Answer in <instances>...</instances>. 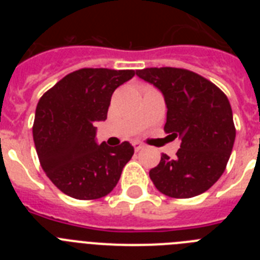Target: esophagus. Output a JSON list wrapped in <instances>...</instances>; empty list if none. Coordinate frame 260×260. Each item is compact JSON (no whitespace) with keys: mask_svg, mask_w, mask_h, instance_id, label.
I'll return each mask as SVG.
<instances>
[{"mask_svg":"<svg viewBox=\"0 0 260 260\" xmlns=\"http://www.w3.org/2000/svg\"><path fill=\"white\" fill-rule=\"evenodd\" d=\"M133 146H134V150L135 151H141L142 148H143V144L142 143H139V142H134V143H133Z\"/></svg>","mask_w":260,"mask_h":260,"instance_id":"34e87169","label":"esophagus"}]
</instances>
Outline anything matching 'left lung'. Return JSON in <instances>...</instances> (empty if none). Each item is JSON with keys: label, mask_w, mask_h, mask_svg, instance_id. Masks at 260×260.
Listing matches in <instances>:
<instances>
[{"label": "left lung", "mask_w": 260, "mask_h": 260, "mask_svg": "<svg viewBox=\"0 0 260 260\" xmlns=\"http://www.w3.org/2000/svg\"><path fill=\"white\" fill-rule=\"evenodd\" d=\"M141 79L162 93L165 133L180 138L177 156L162 153L150 171L156 189L172 198H191L207 191L224 173L236 128L228 98L201 75L177 68L138 70Z\"/></svg>", "instance_id": "1"}]
</instances>
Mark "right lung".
Segmentation results:
<instances>
[{"label": "right lung", "mask_w": 260, "mask_h": 260, "mask_svg": "<svg viewBox=\"0 0 260 260\" xmlns=\"http://www.w3.org/2000/svg\"><path fill=\"white\" fill-rule=\"evenodd\" d=\"M134 75V70L80 69L39 100L32 127L36 152L48 178L63 194L99 199L118 182L134 147L128 142L99 144L95 122L107 119L114 89Z\"/></svg>", "instance_id": "obj_1"}]
</instances>
